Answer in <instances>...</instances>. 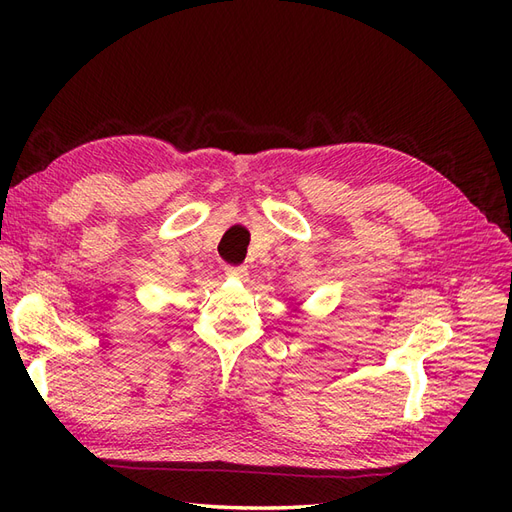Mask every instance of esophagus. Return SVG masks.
<instances>
[{
	"label": "esophagus",
	"mask_w": 512,
	"mask_h": 512,
	"mask_svg": "<svg viewBox=\"0 0 512 512\" xmlns=\"http://www.w3.org/2000/svg\"><path fill=\"white\" fill-rule=\"evenodd\" d=\"M228 277H237V280H245L247 269L245 267H226Z\"/></svg>",
	"instance_id": "34e87169"
}]
</instances>
